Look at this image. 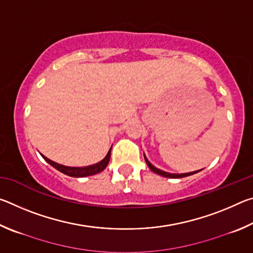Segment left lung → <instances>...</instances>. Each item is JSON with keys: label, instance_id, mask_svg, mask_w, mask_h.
<instances>
[{"label": "left lung", "instance_id": "8db88e82", "mask_svg": "<svg viewBox=\"0 0 253 253\" xmlns=\"http://www.w3.org/2000/svg\"><path fill=\"white\" fill-rule=\"evenodd\" d=\"M144 158H145V162H146V164L149 169H151V170H153L154 173H156L158 175H161V176H164V177H169V178H182V177H186V176H190V175H193V174H196L199 173L200 170L202 169H199V170H194V172H190V173H182V174H174V173H169V172H165V170H162L160 169H157L154 166L151 162H149L147 160L146 155L144 154Z\"/></svg>", "mask_w": 253, "mask_h": 253}]
</instances>
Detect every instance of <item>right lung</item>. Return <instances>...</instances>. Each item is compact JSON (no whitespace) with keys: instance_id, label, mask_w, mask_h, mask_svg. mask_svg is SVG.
Masks as SVG:
<instances>
[{"instance_id":"obj_1","label":"right lung","mask_w":253,"mask_h":253,"mask_svg":"<svg viewBox=\"0 0 253 253\" xmlns=\"http://www.w3.org/2000/svg\"><path fill=\"white\" fill-rule=\"evenodd\" d=\"M111 147H113V146H111ZM111 147L109 148V151H108V153H107V155L105 156L104 160H101L100 162L96 163V164H92V165H89V166H83V168H71V166H65V165L59 164V163H55L53 161L49 160L48 157L42 155V154H41V156L43 157L44 161L48 162L51 166H53L55 169H58L59 172L68 175V176L85 177V176H91V175L100 173L107 168V165H108L109 160H110Z\"/></svg>"}]
</instances>
